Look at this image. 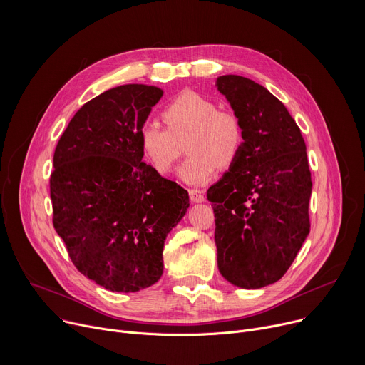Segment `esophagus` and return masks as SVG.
Returning <instances> with one entry per match:
<instances>
[{
  "label": "esophagus",
  "instance_id": "34e87169",
  "mask_svg": "<svg viewBox=\"0 0 365 365\" xmlns=\"http://www.w3.org/2000/svg\"><path fill=\"white\" fill-rule=\"evenodd\" d=\"M189 196H190V200L195 202V203H200V202L205 200L203 192L196 190V189H190V190H189Z\"/></svg>",
  "mask_w": 365,
  "mask_h": 365
}]
</instances>
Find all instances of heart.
<instances>
[{"label":"heart","instance_id":"heart-1","mask_svg":"<svg viewBox=\"0 0 365 365\" xmlns=\"http://www.w3.org/2000/svg\"><path fill=\"white\" fill-rule=\"evenodd\" d=\"M163 121H145L138 131L140 145L159 173H168L183 153L189 158L179 168V176L189 185L210 180L217 166H231L241 153L244 131L240 118L228 110H218L217 103L196 92L186 91L169 102L163 110Z\"/></svg>","mask_w":365,"mask_h":365}]
</instances>
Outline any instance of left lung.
Listing matches in <instances>:
<instances>
[{"label": "left lung", "instance_id": "obj_1", "mask_svg": "<svg viewBox=\"0 0 365 365\" xmlns=\"http://www.w3.org/2000/svg\"><path fill=\"white\" fill-rule=\"evenodd\" d=\"M218 91L240 118L244 143L230 172L207 190L220 273L234 286L280 280L310 228L306 144L283 102L248 78L225 75Z\"/></svg>", "mask_w": 365, "mask_h": 365}]
</instances>
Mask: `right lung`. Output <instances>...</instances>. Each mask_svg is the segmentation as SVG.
I'll use <instances>...</instances> for the list:
<instances>
[{"label":"right lung","instance_id":"right-lung-1","mask_svg":"<svg viewBox=\"0 0 365 365\" xmlns=\"http://www.w3.org/2000/svg\"><path fill=\"white\" fill-rule=\"evenodd\" d=\"M163 91L143 83L102 92L73 115L53 155V227L73 266L111 292L163 274V245L189 195L143 162L138 131Z\"/></svg>","mask_w":365,"mask_h":365}]
</instances>
